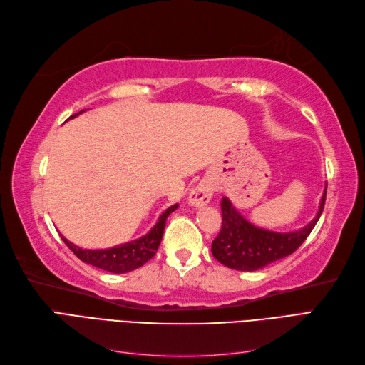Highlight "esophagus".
Instances as JSON below:
<instances>
[{
  "mask_svg": "<svg viewBox=\"0 0 365 365\" xmlns=\"http://www.w3.org/2000/svg\"><path fill=\"white\" fill-rule=\"evenodd\" d=\"M213 195V187L212 182L208 181H201L196 187L190 190V196H189V204L193 207H204L210 202Z\"/></svg>",
  "mask_w": 365,
  "mask_h": 365,
  "instance_id": "1",
  "label": "esophagus"
}]
</instances>
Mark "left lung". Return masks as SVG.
<instances>
[{"mask_svg": "<svg viewBox=\"0 0 365 365\" xmlns=\"http://www.w3.org/2000/svg\"><path fill=\"white\" fill-rule=\"evenodd\" d=\"M326 190L327 184L317 216L306 227L291 233H277L252 225L237 212L228 197H222V228L212 244L213 257L231 269L257 271L289 256L311 235L322 216Z\"/></svg>", "mask_w": 365, "mask_h": 365, "instance_id": "8db88e82", "label": "left lung"}]
</instances>
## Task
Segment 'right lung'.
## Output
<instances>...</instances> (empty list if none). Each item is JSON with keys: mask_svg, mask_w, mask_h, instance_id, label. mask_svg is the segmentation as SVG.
I'll use <instances>...</instances> for the list:
<instances>
[{"mask_svg": "<svg viewBox=\"0 0 365 365\" xmlns=\"http://www.w3.org/2000/svg\"><path fill=\"white\" fill-rule=\"evenodd\" d=\"M82 113L83 111H81L79 114ZM79 114H74L70 118ZM176 208H178V204H175L165 210V212L158 217V222L155 224V227H153L148 235H145L137 240L128 242V244L117 245L108 250H82L79 247H76L74 244H71V242L65 239L63 236L61 237L82 262L93 264V267L101 268L103 271H109L114 274H125L143 267L148 260H150L153 256H155V252L160 247V242L163 239L165 219H168L169 215L173 213Z\"/></svg>", "mask_w": 365, "mask_h": 365, "instance_id": "add662e5", "label": "right lung"}]
</instances>
